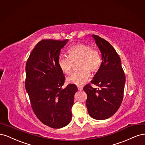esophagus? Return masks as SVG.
Segmentation results:
<instances>
[{
	"label": "esophagus",
	"mask_w": 145,
	"mask_h": 145,
	"mask_svg": "<svg viewBox=\"0 0 145 145\" xmlns=\"http://www.w3.org/2000/svg\"><path fill=\"white\" fill-rule=\"evenodd\" d=\"M78 90H82L83 89V87L82 86H78Z\"/></svg>",
	"instance_id": "esophagus-1"
}]
</instances>
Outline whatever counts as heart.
Instances as JSON below:
<instances>
[{
  "instance_id": "obj_1",
  "label": "heart",
  "mask_w": 145,
  "mask_h": 145,
  "mask_svg": "<svg viewBox=\"0 0 145 145\" xmlns=\"http://www.w3.org/2000/svg\"><path fill=\"white\" fill-rule=\"evenodd\" d=\"M69 57L60 55L58 58V65L65 74H71L73 63L78 62V71L68 77L67 81L77 86L85 84L90 76V71L96 72L102 63L101 55L98 51L91 46L82 43L72 45L67 49Z\"/></svg>"
}]
</instances>
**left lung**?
<instances>
[{"label": "left lung", "instance_id": "obj_1", "mask_svg": "<svg viewBox=\"0 0 145 145\" xmlns=\"http://www.w3.org/2000/svg\"><path fill=\"white\" fill-rule=\"evenodd\" d=\"M102 54V63L91 83L83 88L88 114L96 120L106 119L118 110L123 97L125 75L119 55L106 40L92 35Z\"/></svg>", "mask_w": 145, "mask_h": 145}]
</instances>
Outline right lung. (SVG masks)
<instances>
[{"instance_id":"right-lung-1","label":"right lung","mask_w":145,"mask_h":145,"mask_svg":"<svg viewBox=\"0 0 145 145\" xmlns=\"http://www.w3.org/2000/svg\"><path fill=\"white\" fill-rule=\"evenodd\" d=\"M68 40H43L37 44L26 64L25 88L35 114L52 128L66 127L72 120L75 84L66 80L58 65L60 51Z\"/></svg>"}]
</instances>
